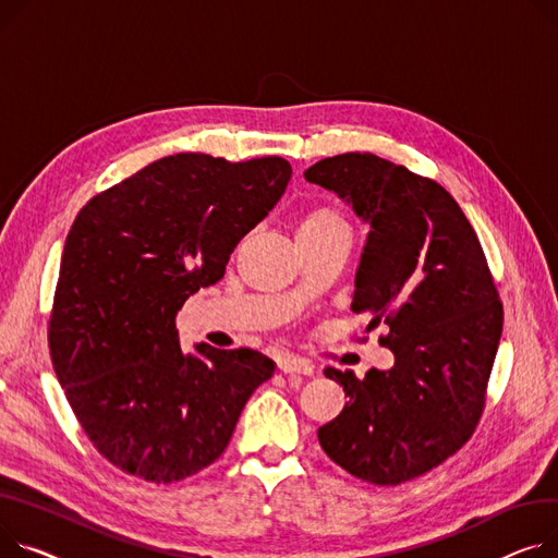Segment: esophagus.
<instances>
[{"label": "esophagus", "mask_w": 558, "mask_h": 558, "mask_svg": "<svg viewBox=\"0 0 558 558\" xmlns=\"http://www.w3.org/2000/svg\"><path fill=\"white\" fill-rule=\"evenodd\" d=\"M278 367H280V373H284V375H305V377L314 375V363L310 359L295 356V354L280 356Z\"/></svg>", "instance_id": "esophagus-1"}]
</instances>
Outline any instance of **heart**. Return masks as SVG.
<instances>
[{"label": "heart", "mask_w": 558, "mask_h": 558, "mask_svg": "<svg viewBox=\"0 0 558 558\" xmlns=\"http://www.w3.org/2000/svg\"><path fill=\"white\" fill-rule=\"evenodd\" d=\"M339 227H348L345 217L341 215V210L337 206L329 204H318L312 206L299 221V238L301 235H316V233H325L331 229Z\"/></svg>", "instance_id": "obj_1"}]
</instances>
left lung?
<instances>
[{
  "mask_svg": "<svg viewBox=\"0 0 558 558\" xmlns=\"http://www.w3.org/2000/svg\"><path fill=\"white\" fill-rule=\"evenodd\" d=\"M305 179L369 221L352 312L386 325V373L325 367L350 401L318 428L329 460L379 487L424 475L473 435L502 333L485 251L458 202L428 177L369 153L327 157Z\"/></svg>",
  "mask_w": 558,
  "mask_h": 558,
  "instance_id": "left-lung-1",
  "label": "left lung"
}]
</instances>
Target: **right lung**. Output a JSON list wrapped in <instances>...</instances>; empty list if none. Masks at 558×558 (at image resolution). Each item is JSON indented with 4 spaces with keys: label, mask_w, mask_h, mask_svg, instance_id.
Wrapping results in <instances>:
<instances>
[{
    "label": "right lung",
    "mask_w": 558,
    "mask_h": 558,
    "mask_svg": "<svg viewBox=\"0 0 558 558\" xmlns=\"http://www.w3.org/2000/svg\"><path fill=\"white\" fill-rule=\"evenodd\" d=\"M282 157H163L92 197L73 219L49 316L56 377L94 449L155 485L199 473L274 377L255 350L195 345L177 312L225 276L240 240L282 197Z\"/></svg>",
    "instance_id": "add662e5"
}]
</instances>
